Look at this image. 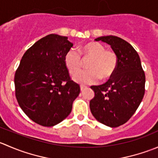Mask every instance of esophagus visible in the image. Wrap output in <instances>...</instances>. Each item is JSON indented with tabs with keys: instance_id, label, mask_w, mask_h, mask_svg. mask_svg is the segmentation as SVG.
Returning a JSON list of instances; mask_svg holds the SVG:
<instances>
[{
	"instance_id": "1",
	"label": "esophagus",
	"mask_w": 158,
	"mask_h": 158,
	"mask_svg": "<svg viewBox=\"0 0 158 158\" xmlns=\"http://www.w3.org/2000/svg\"><path fill=\"white\" fill-rule=\"evenodd\" d=\"M86 89H87V86H85V85H81L80 86V90L82 91V92H83V91Z\"/></svg>"
}]
</instances>
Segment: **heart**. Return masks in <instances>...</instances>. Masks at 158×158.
<instances>
[{"label":"heart","mask_w":158,"mask_h":158,"mask_svg":"<svg viewBox=\"0 0 158 158\" xmlns=\"http://www.w3.org/2000/svg\"><path fill=\"white\" fill-rule=\"evenodd\" d=\"M79 52L84 58H92L88 67L90 70L76 73L81 69V58L79 51L71 48L64 56L66 69L73 76V80L82 85H92L98 82L101 76L104 79L112 75L117 66V56L111 50H106L104 46L99 43L92 42L79 48Z\"/></svg>","instance_id":"1"}]
</instances>
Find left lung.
<instances>
[{
  "label": "left lung",
  "mask_w": 158,
  "mask_h": 158,
  "mask_svg": "<svg viewBox=\"0 0 158 158\" xmlns=\"http://www.w3.org/2000/svg\"><path fill=\"white\" fill-rule=\"evenodd\" d=\"M95 40L111 46L117 56V66L108 82L91 86L95 96L89 107L97 121L116 128L128 122L141 104L145 75L138 52L127 41L115 36H100Z\"/></svg>",
  "instance_id": "8db88e82"
}]
</instances>
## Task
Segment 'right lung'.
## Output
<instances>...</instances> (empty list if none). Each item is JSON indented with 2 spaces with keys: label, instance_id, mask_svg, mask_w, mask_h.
Here are the masks:
<instances>
[{
  "label": "right lung",
  "instance_id": "1",
  "mask_svg": "<svg viewBox=\"0 0 158 158\" xmlns=\"http://www.w3.org/2000/svg\"><path fill=\"white\" fill-rule=\"evenodd\" d=\"M73 46L67 36L47 35L26 51L16 71L19 106L42 126H54L64 120L80 92L64 63L65 55Z\"/></svg>",
  "mask_w": 158,
  "mask_h": 158
}]
</instances>
